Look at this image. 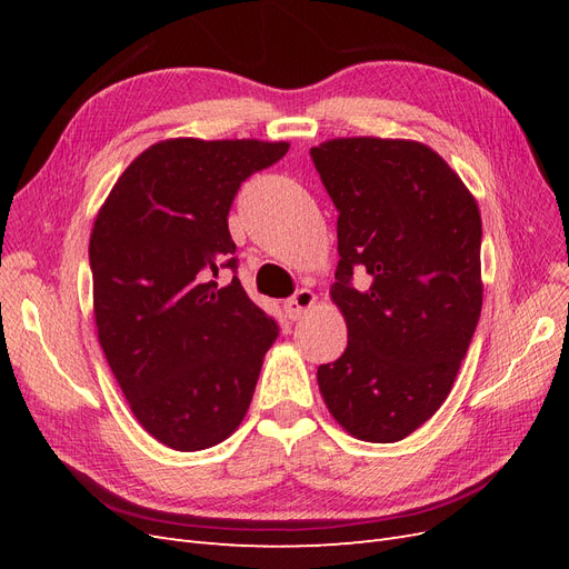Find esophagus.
Listing matches in <instances>:
<instances>
[{"instance_id": "34e87169", "label": "esophagus", "mask_w": 569, "mask_h": 569, "mask_svg": "<svg viewBox=\"0 0 569 569\" xmlns=\"http://www.w3.org/2000/svg\"><path fill=\"white\" fill-rule=\"evenodd\" d=\"M313 303H316V295H313V291H311V289H299L295 297L287 299L284 308H287V313H289L291 320H299V318H303L308 311H311Z\"/></svg>"}]
</instances>
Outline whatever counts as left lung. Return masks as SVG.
I'll list each match as a JSON object with an SVG mask.
<instances>
[{
  "instance_id": "left-lung-1",
  "label": "left lung",
  "mask_w": 569,
  "mask_h": 569,
  "mask_svg": "<svg viewBox=\"0 0 569 569\" xmlns=\"http://www.w3.org/2000/svg\"><path fill=\"white\" fill-rule=\"evenodd\" d=\"M311 159L339 211L330 297L349 330L318 387L356 439L401 441L446 401L477 330V201L422 142L339 137ZM353 271L366 288L352 287Z\"/></svg>"
}]
</instances>
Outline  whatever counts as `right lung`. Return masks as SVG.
Masks as SVG:
<instances>
[{"label":"right lung","instance_id":"right-lung-1","mask_svg":"<svg viewBox=\"0 0 569 569\" xmlns=\"http://www.w3.org/2000/svg\"><path fill=\"white\" fill-rule=\"evenodd\" d=\"M289 142L151 144L118 178L90 237L99 343L134 418L176 451L226 441L244 420L278 322L237 280L228 213L242 182Z\"/></svg>","mask_w":569,"mask_h":569}]
</instances>
